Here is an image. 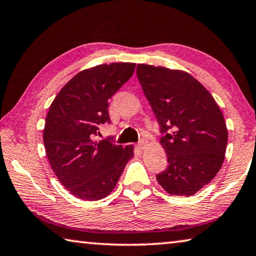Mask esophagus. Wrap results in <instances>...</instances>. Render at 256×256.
Masks as SVG:
<instances>
[{
    "label": "esophagus",
    "instance_id": "obj_1",
    "mask_svg": "<svg viewBox=\"0 0 256 256\" xmlns=\"http://www.w3.org/2000/svg\"><path fill=\"white\" fill-rule=\"evenodd\" d=\"M146 144H147V141H146L144 139H142V140H140L139 142L136 144V148L140 149V150H142V149H144Z\"/></svg>",
    "mask_w": 256,
    "mask_h": 256
}]
</instances>
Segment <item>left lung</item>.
<instances>
[{
  "label": "left lung",
  "instance_id": "obj_1",
  "mask_svg": "<svg viewBox=\"0 0 256 256\" xmlns=\"http://www.w3.org/2000/svg\"><path fill=\"white\" fill-rule=\"evenodd\" d=\"M142 86L163 134L168 166L156 179L166 192L192 196L220 171L228 131L210 93L188 72L138 64Z\"/></svg>",
  "mask_w": 256,
  "mask_h": 256
}]
</instances>
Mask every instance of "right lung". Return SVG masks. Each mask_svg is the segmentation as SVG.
I'll use <instances>...</instances> for the list:
<instances>
[{"label": "right lung", "mask_w": 256, "mask_h": 256, "mask_svg": "<svg viewBox=\"0 0 256 256\" xmlns=\"http://www.w3.org/2000/svg\"><path fill=\"white\" fill-rule=\"evenodd\" d=\"M136 64H100L80 72L60 90L46 115L43 141L58 180L83 200L104 198L115 188L133 146L110 138L96 142L99 125L109 123V99L131 78Z\"/></svg>", "instance_id": "add662e5"}]
</instances>
